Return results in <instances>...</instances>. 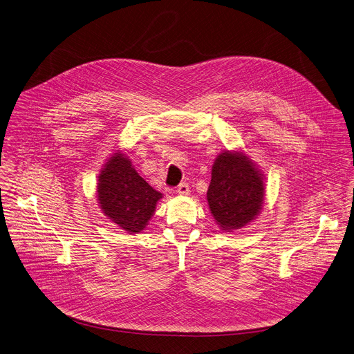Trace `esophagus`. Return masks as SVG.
<instances>
[{
	"label": "esophagus",
	"instance_id": "1",
	"mask_svg": "<svg viewBox=\"0 0 354 354\" xmlns=\"http://www.w3.org/2000/svg\"><path fill=\"white\" fill-rule=\"evenodd\" d=\"M177 192L180 195H189V185L187 183H181L178 187H177Z\"/></svg>",
	"mask_w": 354,
	"mask_h": 354
}]
</instances>
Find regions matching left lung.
<instances>
[{
	"label": "left lung",
	"mask_w": 354,
	"mask_h": 354,
	"mask_svg": "<svg viewBox=\"0 0 354 354\" xmlns=\"http://www.w3.org/2000/svg\"><path fill=\"white\" fill-rule=\"evenodd\" d=\"M264 176L241 151L221 152L212 167L209 209L223 231L248 225L264 203Z\"/></svg>",
	"instance_id": "left-lung-1"
}]
</instances>
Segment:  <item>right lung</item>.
<instances>
[{
    "mask_svg": "<svg viewBox=\"0 0 354 354\" xmlns=\"http://www.w3.org/2000/svg\"><path fill=\"white\" fill-rule=\"evenodd\" d=\"M98 203L102 213L129 234L145 230L162 194L153 189L120 151L115 152L98 176Z\"/></svg>",
    "mask_w": 354,
    "mask_h": 354,
    "instance_id": "1",
    "label": "right lung"
}]
</instances>
